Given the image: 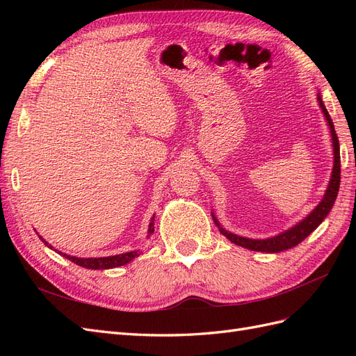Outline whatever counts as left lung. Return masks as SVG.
Listing matches in <instances>:
<instances>
[{"instance_id":"1","label":"left lung","mask_w":356,"mask_h":356,"mask_svg":"<svg viewBox=\"0 0 356 356\" xmlns=\"http://www.w3.org/2000/svg\"><path fill=\"white\" fill-rule=\"evenodd\" d=\"M318 101L322 108V113H324L330 131H331V136H332V147H334V168H332V175L330 179V184L327 188V193L322 202L318 204V207L310 212V215L307 218H305L301 222H298L297 225H294L293 229L286 230L285 233H281L275 236V238H268V239H246V238H241V236H236L227 230H224L222 227H220V224L217 222V218L213 217L215 224L220 227V232L227 238L230 242L248 248L251 251H260V252H281L285 250H289V248H294L296 245H298L301 241H305L307 236L314 232L318 225L325 220V217L328 215V212L331 211L334 202H336L337 193H339V187H340V145H339V138L336 134V129H334L331 117L325 108L324 102H322L321 96L318 95Z\"/></svg>"}]
</instances>
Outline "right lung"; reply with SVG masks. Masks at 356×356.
Segmentation results:
<instances>
[{
	"label": "right lung",
	"mask_w": 356,
	"mask_h": 356,
	"mask_svg": "<svg viewBox=\"0 0 356 356\" xmlns=\"http://www.w3.org/2000/svg\"><path fill=\"white\" fill-rule=\"evenodd\" d=\"M154 220V217H153ZM154 222L152 221L149 222V229H148V233L152 234L154 232ZM40 239L44 242L49 248H51L44 239L41 238ZM60 255H63L65 258H68V260H71L72 263L79 264L84 268H93V270H99V268H113V267H118V266H124L126 263L132 261L135 257H138V251H132V252H124V254H118V255H113V257H101V258H79V257H71V255H67V254H62L59 252Z\"/></svg>",
	"instance_id": "1"
}]
</instances>
